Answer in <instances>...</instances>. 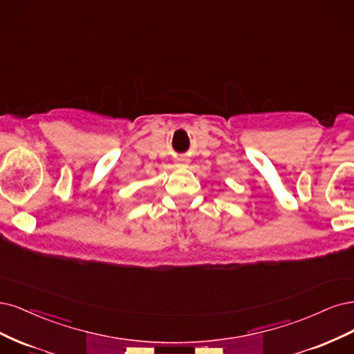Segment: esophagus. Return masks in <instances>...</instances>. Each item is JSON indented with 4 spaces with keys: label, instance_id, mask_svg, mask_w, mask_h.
<instances>
[{
    "label": "esophagus",
    "instance_id": "1",
    "mask_svg": "<svg viewBox=\"0 0 354 354\" xmlns=\"http://www.w3.org/2000/svg\"><path fill=\"white\" fill-rule=\"evenodd\" d=\"M184 163H187L185 158H180V160H179V165H184Z\"/></svg>",
    "mask_w": 354,
    "mask_h": 354
}]
</instances>
